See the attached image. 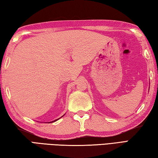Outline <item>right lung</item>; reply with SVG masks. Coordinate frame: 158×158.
Wrapping results in <instances>:
<instances>
[{
  "label": "right lung",
  "instance_id": "right-lung-1",
  "mask_svg": "<svg viewBox=\"0 0 158 158\" xmlns=\"http://www.w3.org/2000/svg\"><path fill=\"white\" fill-rule=\"evenodd\" d=\"M62 116H63V115H62ZM61 117V118H62ZM60 118H58V119H57V120H53V121H52V122H50V123H53V122H56V121H57L58 120H59V119H60Z\"/></svg>",
  "mask_w": 158,
  "mask_h": 158
}]
</instances>
